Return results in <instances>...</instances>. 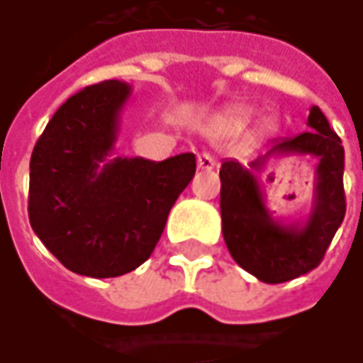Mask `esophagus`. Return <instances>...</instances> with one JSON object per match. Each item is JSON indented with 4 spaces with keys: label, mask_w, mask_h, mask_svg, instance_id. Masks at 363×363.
<instances>
[{
    "label": "esophagus",
    "mask_w": 363,
    "mask_h": 363,
    "mask_svg": "<svg viewBox=\"0 0 363 363\" xmlns=\"http://www.w3.org/2000/svg\"><path fill=\"white\" fill-rule=\"evenodd\" d=\"M196 164H199V169H202V171H213L214 167H216V161H214L208 152H201L196 157Z\"/></svg>",
    "instance_id": "1"
}]
</instances>
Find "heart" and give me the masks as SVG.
<instances>
[{"mask_svg": "<svg viewBox=\"0 0 363 363\" xmlns=\"http://www.w3.org/2000/svg\"><path fill=\"white\" fill-rule=\"evenodd\" d=\"M246 119H248V115H246V113H236V115H233V117H230V121H228V123H230V125H236V127H238V125H242V123H246Z\"/></svg>", "mask_w": 363, "mask_h": 363, "instance_id": "heart-1", "label": "heart"}]
</instances>
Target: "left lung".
<instances>
[{
  "mask_svg": "<svg viewBox=\"0 0 363 363\" xmlns=\"http://www.w3.org/2000/svg\"><path fill=\"white\" fill-rule=\"evenodd\" d=\"M302 135L276 139L246 167H220L223 236L236 264L266 284H280L314 270L346 214L344 147L320 107H312ZM312 154L318 159L313 211L304 221L282 223L265 208L257 174L270 156Z\"/></svg>",
  "mask_w": 363,
  "mask_h": 363,
  "instance_id": "obj_1",
  "label": "left lung"
}]
</instances>
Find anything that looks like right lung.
Instances as JSON below:
<instances>
[{
    "mask_svg": "<svg viewBox=\"0 0 363 363\" xmlns=\"http://www.w3.org/2000/svg\"><path fill=\"white\" fill-rule=\"evenodd\" d=\"M130 85L103 81L69 97L29 162V223L71 272L115 278L139 268L196 171L192 152L155 162L109 159Z\"/></svg>",
    "mask_w": 363,
    "mask_h": 363,
    "instance_id": "obj_1",
    "label": "right lung"
}]
</instances>
